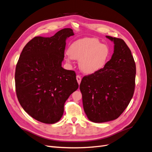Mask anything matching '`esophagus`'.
I'll return each instance as SVG.
<instances>
[{
    "mask_svg": "<svg viewBox=\"0 0 152 152\" xmlns=\"http://www.w3.org/2000/svg\"><path fill=\"white\" fill-rule=\"evenodd\" d=\"M76 79H77V82L78 84H80V82H81V80H82V78L80 75H77L76 77Z\"/></svg>",
    "mask_w": 152,
    "mask_h": 152,
    "instance_id": "obj_1",
    "label": "esophagus"
}]
</instances>
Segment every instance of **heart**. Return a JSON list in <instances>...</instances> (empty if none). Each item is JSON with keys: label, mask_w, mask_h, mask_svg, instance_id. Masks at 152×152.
Instances as JSON below:
<instances>
[{"label": "heart", "mask_w": 152, "mask_h": 152, "mask_svg": "<svg viewBox=\"0 0 152 152\" xmlns=\"http://www.w3.org/2000/svg\"><path fill=\"white\" fill-rule=\"evenodd\" d=\"M110 56V49L107 45L102 44L98 39L86 37L70 44L66 61L71 63L73 59H79V65L82 72L93 74L105 67Z\"/></svg>", "instance_id": "1"}]
</instances>
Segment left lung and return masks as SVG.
<instances>
[{"mask_svg":"<svg viewBox=\"0 0 152 152\" xmlns=\"http://www.w3.org/2000/svg\"><path fill=\"white\" fill-rule=\"evenodd\" d=\"M114 50L105 67L82 79L80 90L84 112L89 121L102 123L117 118L134 94L136 65L130 49L118 38L106 36Z\"/></svg>","mask_w":152,"mask_h":152,"instance_id":"8db88e82","label":"left lung"}]
</instances>
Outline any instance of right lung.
Returning <instances> with one entry per match:
<instances>
[{
	"mask_svg": "<svg viewBox=\"0 0 152 152\" xmlns=\"http://www.w3.org/2000/svg\"><path fill=\"white\" fill-rule=\"evenodd\" d=\"M74 35L64 28L50 37H35L26 44L17 63L18 99L32 118L54 124L62 117L64 104L79 84L74 71L61 66L66 40Z\"/></svg>",
	"mask_w": 152,
	"mask_h": 152,
	"instance_id": "obj_1",
	"label": "right lung"
}]
</instances>
